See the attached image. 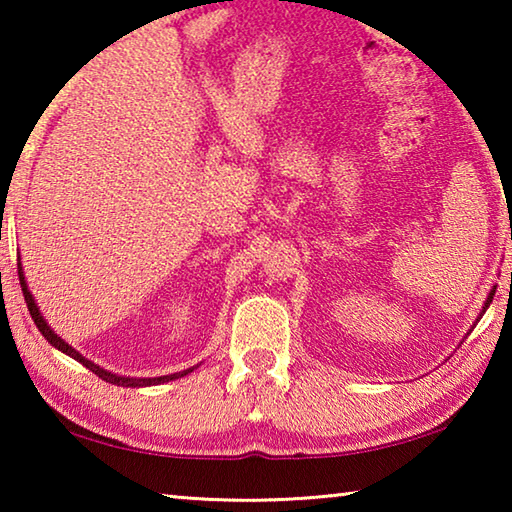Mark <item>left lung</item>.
<instances>
[{
  "label": "left lung",
  "instance_id": "obj_1",
  "mask_svg": "<svg viewBox=\"0 0 512 512\" xmlns=\"http://www.w3.org/2000/svg\"><path fill=\"white\" fill-rule=\"evenodd\" d=\"M495 291H497V287H492V289H490V293H488V300H485V305H483V311H481V316L485 314V309H488V307H490V302H492V296H495ZM476 320H479V318H476Z\"/></svg>",
  "mask_w": 512,
  "mask_h": 512
}]
</instances>
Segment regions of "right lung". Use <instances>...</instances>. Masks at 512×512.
I'll list each match as a JSON object with an SVG mask.
<instances>
[{
    "mask_svg": "<svg viewBox=\"0 0 512 512\" xmlns=\"http://www.w3.org/2000/svg\"><path fill=\"white\" fill-rule=\"evenodd\" d=\"M17 275H20V284H22V293H24V300H27V307H29V314H31V318H33V323H36V327L40 329V334L45 336V339L54 345V348H58L60 352H65V354H69V357L72 359H76L79 363H83L85 368L88 370H92L94 375L97 377H101L103 381H108V384H117V386H126V388H140V386H155V384H164V381H173V379H178V377H185V375H189V372H192L194 368H187V370H183V372H173V375H164V377H121V375H115V372H108V370H103V368H99L97 363L94 361H90V359H85L81 352H76L72 345L69 343H65L63 339H60L58 334H54V329H51L49 325H47V320L42 318V314H40V309H38V305H36V300H33V296H31V291H29V287H27V280H24V271H22V264L17 262Z\"/></svg>",
    "mask_w": 512,
    "mask_h": 512,
    "instance_id": "add662e5",
    "label": "right lung"
}]
</instances>
